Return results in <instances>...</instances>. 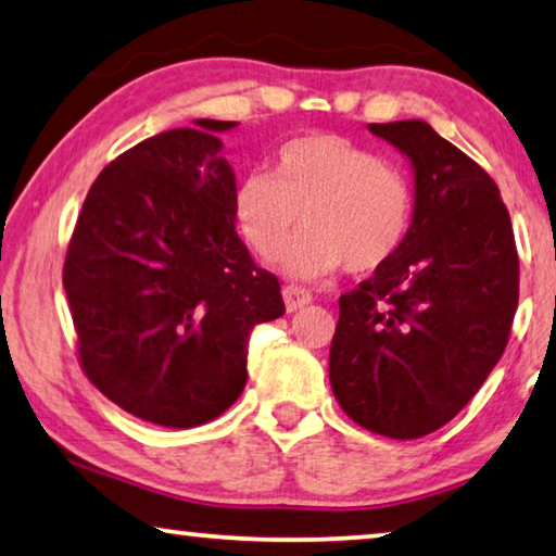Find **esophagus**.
Segmentation results:
<instances>
[{
    "label": "esophagus",
    "mask_w": 556,
    "mask_h": 556,
    "mask_svg": "<svg viewBox=\"0 0 556 556\" xmlns=\"http://www.w3.org/2000/svg\"><path fill=\"white\" fill-rule=\"evenodd\" d=\"M281 296H285L287 312H296V309H302V306H306V304L312 302V294L306 292V289L294 287V285H289V287L281 289Z\"/></svg>",
    "instance_id": "esophagus-1"
}]
</instances>
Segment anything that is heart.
Masks as SVG:
<instances>
[{"label": "heart", "mask_w": 556, "mask_h": 556, "mask_svg": "<svg viewBox=\"0 0 556 556\" xmlns=\"http://www.w3.org/2000/svg\"><path fill=\"white\" fill-rule=\"evenodd\" d=\"M239 235L264 262L289 277L317 279L346 269L369 275L402 250L412 227V189L404 174L369 149L337 135H304L281 144L271 169L252 172L231 199Z\"/></svg>", "instance_id": "obj_1"}]
</instances>
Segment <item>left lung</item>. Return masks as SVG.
Returning a JSON list of instances; mask_svg holds the SVG:
<instances>
[{"instance_id":"8db88e82","label":"left lung","mask_w":556,"mask_h":556,"mask_svg":"<svg viewBox=\"0 0 556 556\" xmlns=\"http://www.w3.org/2000/svg\"><path fill=\"white\" fill-rule=\"evenodd\" d=\"M414 174L402 250L339 296L329 382L369 432L417 439L479 392L507 346L519 260L500 187L427 122L369 124Z\"/></svg>"}]
</instances>
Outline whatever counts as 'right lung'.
<instances>
[{
    "label": "right lung",
    "instance_id": "1",
    "mask_svg": "<svg viewBox=\"0 0 556 556\" xmlns=\"http://www.w3.org/2000/svg\"><path fill=\"white\" fill-rule=\"evenodd\" d=\"M144 139L89 189L64 262L87 377L124 412L189 429L227 412L247 384V342L285 314L279 281L252 262L231 214L237 177L219 131Z\"/></svg>",
    "mask_w": 556,
    "mask_h": 556
}]
</instances>
